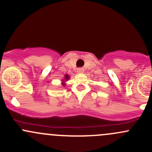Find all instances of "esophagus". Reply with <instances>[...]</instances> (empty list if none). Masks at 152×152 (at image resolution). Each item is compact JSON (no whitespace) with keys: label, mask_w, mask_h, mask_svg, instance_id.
I'll return each mask as SVG.
<instances>
[{"label":"esophagus","mask_w":152,"mask_h":152,"mask_svg":"<svg viewBox=\"0 0 152 152\" xmlns=\"http://www.w3.org/2000/svg\"><path fill=\"white\" fill-rule=\"evenodd\" d=\"M84 69L83 68H77V72H78V73H84Z\"/></svg>","instance_id":"34e87169"}]
</instances>
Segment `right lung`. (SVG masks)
<instances>
[{"label": "right lung", "mask_w": 152, "mask_h": 152, "mask_svg": "<svg viewBox=\"0 0 152 152\" xmlns=\"http://www.w3.org/2000/svg\"><path fill=\"white\" fill-rule=\"evenodd\" d=\"M68 78H69V76L68 75H65V79H68Z\"/></svg>", "instance_id": "1"}]
</instances>
